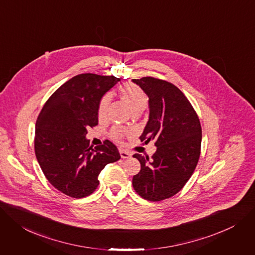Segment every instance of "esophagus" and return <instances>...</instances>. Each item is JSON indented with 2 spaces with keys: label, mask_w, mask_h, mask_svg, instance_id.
Returning <instances> with one entry per match:
<instances>
[{
  "label": "esophagus",
  "mask_w": 255,
  "mask_h": 255,
  "mask_svg": "<svg viewBox=\"0 0 255 255\" xmlns=\"http://www.w3.org/2000/svg\"><path fill=\"white\" fill-rule=\"evenodd\" d=\"M120 155L122 158H130L131 157V152L127 151V150H124V149H120Z\"/></svg>",
  "instance_id": "1"
}]
</instances>
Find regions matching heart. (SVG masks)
I'll use <instances>...</instances> for the list:
<instances>
[{"label":"heart","instance_id":"heart-1","mask_svg":"<svg viewBox=\"0 0 255 255\" xmlns=\"http://www.w3.org/2000/svg\"><path fill=\"white\" fill-rule=\"evenodd\" d=\"M120 97L124 100V102L129 107L130 111L132 113H141L147 106L148 98L145 92L137 85L134 84H125L120 87L119 89ZM111 102L110 95H105L99 104L98 109V115L99 118L103 119L106 117L108 107ZM127 133L125 129L115 127L111 131V136L116 140H121L124 137V135Z\"/></svg>","mask_w":255,"mask_h":255}]
</instances>
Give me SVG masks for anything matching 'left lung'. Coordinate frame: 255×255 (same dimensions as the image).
Masks as SVG:
<instances>
[{"label":"left lung","instance_id":"8db88e82","mask_svg":"<svg viewBox=\"0 0 255 255\" xmlns=\"http://www.w3.org/2000/svg\"><path fill=\"white\" fill-rule=\"evenodd\" d=\"M148 97L149 118L139 137L155 140L151 158L135 153L141 169L133 176L134 190L142 198L159 201L178 193L198 163L201 126L187 98L174 84L153 77L132 79Z\"/></svg>","mask_w":255,"mask_h":255}]
</instances>
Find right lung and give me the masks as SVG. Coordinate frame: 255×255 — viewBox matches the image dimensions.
Listing matches in <instances>:
<instances>
[{"mask_svg": "<svg viewBox=\"0 0 255 255\" xmlns=\"http://www.w3.org/2000/svg\"><path fill=\"white\" fill-rule=\"evenodd\" d=\"M115 76L79 74L61 85L44 104L35 124L34 150L49 182L62 193L82 198L99 186V175L121 158L117 146L106 140L95 148L87 129L99 123L101 99L116 83Z\"/></svg>", "mask_w": 255, "mask_h": 255, "instance_id": "obj_1", "label": "right lung"}]
</instances>
